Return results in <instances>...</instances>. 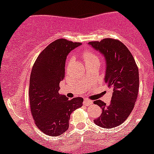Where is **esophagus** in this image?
I'll list each match as a JSON object with an SVG mask.
<instances>
[{
  "mask_svg": "<svg viewBox=\"0 0 154 154\" xmlns=\"http://www.w3.org/2000/svg\"><path fill=\"white\" fill-rule=\"evenodd\" d=\"M92 103H93V101H92V100H88V99H85V100H84V104H85V105L90 106V105H91Z\"/></svg>",
  "mask_w": 154,
  "mask_h": 154,
  "instance_id": "obj_1",
  "label": "esophagus"
}]
</instances>
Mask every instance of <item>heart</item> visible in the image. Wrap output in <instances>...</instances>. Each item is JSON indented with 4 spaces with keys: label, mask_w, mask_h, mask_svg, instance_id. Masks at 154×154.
<instances>
[{
    "label": "heart",
    "mask_w": 154,
    "mask_h": 154,
    "mask_svg": "<svg viewBox=\"0 0 154 154\" xmlns=\"http://www.w3.org/2000/svg\"><path fill=\"white\" fill-rule=\"evenodd\" d=\"M83 59L85 63L93 62V61H99L100 59L98 56L89 50H86L83 53Z\"/></svg>",
    "instance_id": "1"
}]
</instances>
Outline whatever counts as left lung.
<instances>
[{"instance_id":"left-lung-1","label":"left lung","mask_w":154,"mask_h":154,"mask_svg":"<svg viewBox=\"0 0 154 154\" xmlns=\"http://www.w3.org/2000/svg\"><path fill=\"white\" fill-rule=\"evenodd\" d=\"M88 45L104 56V81L113 90L109 105L100 100L93 102L102 109L101 115L94 122L103 128H115L127 119L135 106L139 88L138 68L130 51L119 40L106 38Z\"/></svg>"}]
</instances>
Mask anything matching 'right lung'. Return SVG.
I'll return each instance as SVG.
<instances>
[{"label": "right lung", "mask_w": 154, "mask_h": 154, "mask_svg": "<svg viewBox=\"0 0 154 154\" xmlns=\"http://www.w3.org/2000/svg\"><path fill=\"white\" fill-rule=\"evenodd\" d=\"M80 45L65 39L55 40L40 53L33 65L29 88L31 112L36 126L49 136L64 133L70 114L82 106V98L69 100L59 93L67 56Z\"/></svg>", "instance_id": "add662e5"}]
</instances>
